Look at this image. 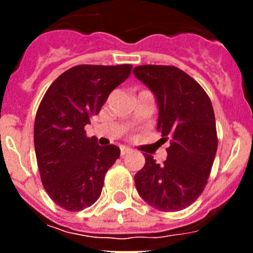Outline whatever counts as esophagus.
<instances>
[{
	"label": "esophagus",
	"mask_w": 253,
	"mask_h": 253,
	"mask_svg": "<svg viewBox=\"0 0 253 253\" xmlns=\"http://www.w3.org/2000/svg\"><path fill=\"white\" fill-rule=\"evenodd\" d=\"M130 152V148H126V147H120V154L122 156H125L126 153H129Z\"/></svg>",
	"instance_id": "34e87169"
}]
</instances>
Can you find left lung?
<instances>
[{
	"instance_id": "left-lung-1",
	"label": "left lung",
	"mask_w": 253,
	"mask_h": 253,
	"mask_svg": "<svg viewBox=\"0 0 253 253\" xmlns=\"http://www.w3.org/2000/svg\"><path fill=\"white\" fill-rule=\"evenodd\" d=\"M133 73L156 96L157 130L162 139H171L162 165L144 154L135 187L144 202L161 211L182 210L202 195L215 158L213 105L204 88L177 67L146 64Z\"/></svg>"
}]
</instances>
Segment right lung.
Returning <instances> with one entry per match:
<instances>
[{
    "mask_svg": "<svg viewBox=\"0 0 253 253\" xmlns=\"http://www.w3.org/2000/svg\"><path fill=\"white\" fill-rule=\"evenodd\" d=\"M133 67L80 64L49 86L38 107L34 146L43 186L68 211H80L100 198L107 169L119 158V147H102L84 131L115 87Z\"/></svg>",
    "mask_w": 253,
    "mask_h": 253,
    "instance_id": "right-lung-1",
    "label": "right lung"
}]
</instances>
